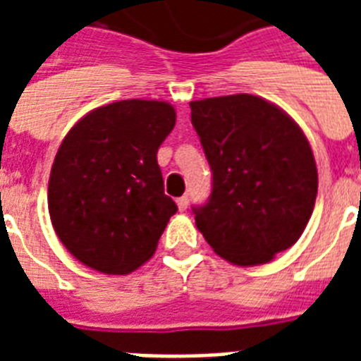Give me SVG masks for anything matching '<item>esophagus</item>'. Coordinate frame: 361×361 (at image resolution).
<instances>
[{
	"mask_svg": "<svg viewBox=\"0 0 361 361\" xmlns=\"http://www.w3.org/2000/svg\"><path fill=\"white\" fill-rule=\"evenodd\" d=\"M176 202H178V208L181 209V212H183V209H187V206H189V197H180L178 198V200H176Z\"/></svg>",
	"mask_w": 361,
	"mask_h": 361,
	"instance_id": "obj_1",
	"label": "esophagus"
}]
</instances>
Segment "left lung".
I'll list each match as a JSON object with an SVG mask.
<instances>
[{
  "instance_id": "left-lung-1",
  "label": "left lung",
  "mask_w": 361,
  "mask_h": 361,
  "mask_svg": "<svg viewBox=\"0 0 361 361\" xmlns=\"http://www.w3.org/2000/svg\"><path fill=\"white\" fill-rule=\"evenodd\" d=\"M212 172V195L192 208L197 228L236 266L269 262L300 240L319 172L300 125L266 99L236 93L191 103Z\"/></svg>"
}]
</instances>
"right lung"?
Instances as JSON below:
<instances>
[{
    "label": "right lung",
    "instance_id": "add662e5",
    "mask_svg": "<svg viewBox=\"0 0 361 361\" xmlns=\"http://www.w3.org/2000/svg\"><path fill=\"white\" fill-rule=\"evenodd\" d=\"M174 125L172 104L127 99L92 110L67 133L50 170L48 214L78 262L123 275L153 257L178 212L157 164Z\"/></svg>",
    "mask_w": 361,
    "mask_h": 361
}]
</instances>
